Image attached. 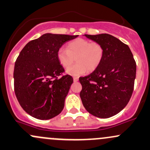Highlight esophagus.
Here are the masks:
<instances>
[{
	"label": "esophagus",
	"instance_id": "obj_1",
	"mask_svg": "<svg viewBox=\"0 0 150 150\" xmlns=\"http://www.w3.org/2000/svg\"><path fill=\"white\" fill-rule=\"evenodd\" d=\"M78 80H79L78 77H74V78H73V80H74V82H78Z\"/></svg>",
	"mask_w": 150,
	"mask_h": 150
}]
</instances>
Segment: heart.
Listing matches in <instances>:
<instances>
[{"label":"heart","mask_w":150,"mask_h":150,"mask_svg":"<svg viewBox=\"0 0 150 150\" xmlns=\"http://www.w3.org/2000/svg\"><path fill=\"white\" fill-rule=\"evenodd\" d=\"M67 49L60 48L57 52V57L60 65L68 67L74 62H77L69 67L67 73L72 76L90 72L96 70L101 64L105 55L103 46L98 42L83 38H77L67 44Z\"/></svg>","instance_id":"1"}]
</instances>
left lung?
<instances>
[{
	"instance_id": "obj_1",
	"label": "left lung",
	"mask_w": 150,
	"mask_h": 150,
	"mask_svg": "<svg viewBox=\"0 0 150 150\" xmlns=\"http://www.w3.org/2000/svg\"><path fill=\"white\" fill-rule=\"evenodd\" d=\"M101 44L105 55L91 74L79 78L84 108L97 117L108 118L119 113L129 101L136 77V62L127 45L107 33L84 35Z\"/></svg>"
}]
</instances>
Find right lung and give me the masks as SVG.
Returning a JSON list of instances; mask_svg holds the SVG:
<instances>
[{
  "label": "right lung",
  "mask_w": 150,
  "mask_h": 150,
  "mask_svg": "<svg viewBox=\"0 0 150 150\" xmlns=\"http://www.w3.org/2000/svg\"><path fill=\"white\" fill-rule=\"evenodd\" d=\"M78 36L45 33L20 52L14 67L15 93L23 109L33 117L49 120L63 110L73 79L68 75L58 78L64 68L57 52Z\"/></svg>",
  "instance_id": "1"
}]
</instances>
